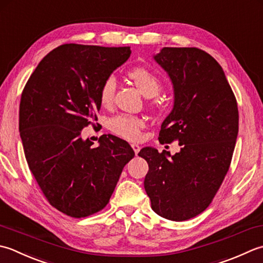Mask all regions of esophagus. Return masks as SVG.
Wrapping results in <instances>:
<instances>
[{
    "label": "esophagus",
    "instance_id": "esophagus-1",
    "mask_svg": "<svg viewBox=\"0 0 263 263\" xmlns=\"http://www.w3.org/2000/svg\"><path fill=\"white\" fill-rule=\"evenodd\" d=\"M132 147L134 149V152H135V154L137 155L138 152H139V149H141V147H139L138 144H132Z\"/></svg>",
    "mask_w": 263,
    "mask_h": 263
}]
</instances>
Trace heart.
I'll return each instance as SVG.
<instances>
[{
	"label": "heart",
	"instance_id": "heart-1",
	"mask_svg": "<svg viewBox=\"0 0 263 263\" xmlns=\"http://www.w3.org/2000/svg\"><path fill=\"white\" fill-rule=\"evenodd\" d=\"M129 77L141 93L146 98H153L158 95L162 89V82L149 69L144 67H136L128 72ZM117 83L115 77L106 78L100 88V103L103 106L112 104L115 99ZM109 129L117 136L128 139V141H137L141 138V132L144 127V121L136 116L118 115L112 117L108 122Z\"/></svg>",
	"mask_w": 263,
	"mask_h": 263
}]
</instances>
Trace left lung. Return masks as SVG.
<instances>
[{"label":"left lung","instance_id":"8db88e82","mask_svg":"<svg viewBox=\"0 0 263 263\" xmlns=\"http://www.w3.org/2000/svg\"><path fill=\"white\" fill-rule=\"evenodd\" d=\"M154 59L175 92L159 142L178 141L181 148L173 157L141 149L138 155L148 164L144 189L155 213L184 221L210 205L227 175L238 134L237 101L220 64L205 51L163 47Z\"/></svg>","mask_w":263,"mask_h":263}]
</instances>
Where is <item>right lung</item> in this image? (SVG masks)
<instances>
[{"mask_svg": "<svg viewBox=\"0 0 263 263\" xmlns=\"http://www.w3.org/2000/svg\"><path fill=\"white\" fill-rule=\"evenodd\" d=\"M130 53L129 46L63 44L43 58L25 85L19 132L27 163L46 200L67 216L103 210L135 157L119 137L102 135L93 146L80 136L98 120L102 84Z\"/></svg>", "mask_w": 263, "mask_h": 263, "instance_id": "right-lung-1", "label": "right lung"}]
</instances>
